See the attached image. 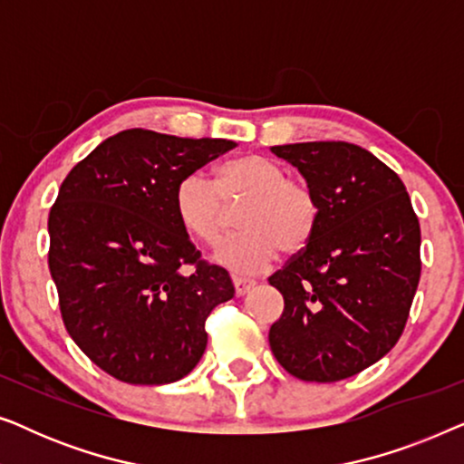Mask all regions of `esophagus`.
<instances>
[{"mask_svg":"<svg viewBox=\"0 0 464 464\" xmlns=\"http://www.w3.org/2000/svg\"><path fill=\"white\" fill-rule=\"evenodd\" d=\"M232 283H234V291H237V295L249 294V291L256 287V281H251V278H245V276H232Z\"/></svg>","mask_w":464,"mask_h":464,"instance_id":"1","label":"esophagus"}]
</instances>
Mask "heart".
Returning a JSON list of instances; mask_svg holds the SVG:
<instances>
[{
    "label": "heart",
    "instance_id": "b5f03b06",
    "mask_svg": "<svg viewBox=\"0 0 464 464\" xmlns=\"http://www.w3.org/2000/svg\"><path fill=\"white\" fill-rule=\"evenodd\" d=\"M245 200L238 211L243 230L226 237L215 262L238 275H256L275 262L278 251L294 256L314 237L319 200L306 181L287 177L281 164L262 154H240L219 164L215 183L194 170L175 188V215L183 230L202 243H215L224 230V202Z\"/></svg>",
    "mask_w": 464,
    "mask_h": 464
}]
</instances>
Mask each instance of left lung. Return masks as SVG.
<instances>
[{"label":"left lung","mask_w":464,"mask_h":464,"mask_svg":"<svg viewBox=\"0 0 464 464\" xmlns=\"http://www.w3.org/2000/svg\"><path fill=\"white\" fill-rule=\"evenodd\" d=\"M270 150L319 200L314 237L268 278L285 300L270 348L291 376L338 382L401 338L420 281V224L399 175L359 145Z\"/></svg>","instance_id":"obj_1"}]
</instances>
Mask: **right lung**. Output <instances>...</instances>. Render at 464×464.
<instances>
[{
  "instance_id": "1",
  "label": "right lung",
  "mask_w": 464,
  "mask_h": 464,
  "mask_svg": "<svg viewBox=\"0 0 464 464\" xmlns=\"http://www.w3.org/2000/svg\"><path fill=\"white\" fill-rule=\"evenodd\" d=\"M237 148L130 129L105 139L63 181L50 208L48 266L69 335L129 384L188 376L205 321L234 297L230 275L200 259L175 215L181 177ZM183 265H192L186 276Z\"/></svg>"
}]
</instances>
